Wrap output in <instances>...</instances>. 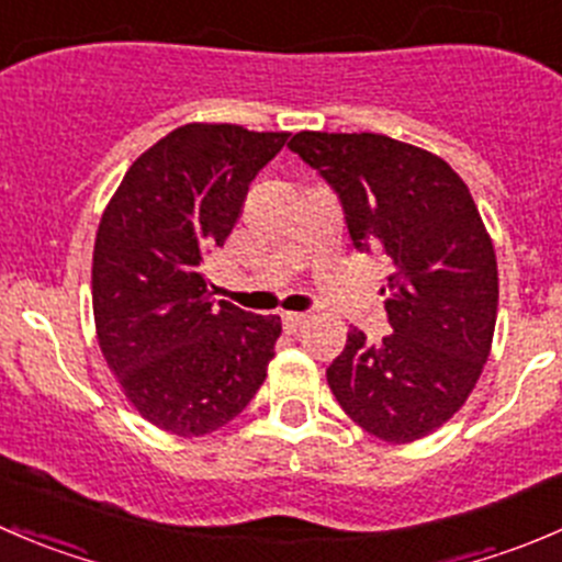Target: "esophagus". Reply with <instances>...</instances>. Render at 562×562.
Segmentation results:
<instances>
[{
	"instance_id": "obj_1",
	"label": "esophagus",
	"mask_w": 562,
	"mask_h": 562,
	"mask_svg": "<svg viewBox=\"0 0 562 562\" xmlns=\"http://www.w3.org/2000/svg\"><path fill=\"white\" fill-rule=\"evenodd\" d=\"M307 313H282V328H285V331H299V328L304 326V323H307Z\"/></svg>"
}]
</instances>
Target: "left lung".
I'll return each mask as SVG.
<instances>
[{
    "label": "left lung",
    "mask_w": 562,
    "mask_h": 562,
    "mask_svg": "<svg viewBox=\"0 0 562 562\" xmlns=\"http://www.w3.org/2000/svg\"><path fill=\"white\" fill-rule=\"evenodd\" d=\"M288 146L337 192L353 247L391 266V334L350 328L328 386L375 438H424L464 405L495 334L497 260L473 195L449 162L389 135L304 130Z\"/></svg>",
    "instance_id": "left-lung-1"
}]
</instances>
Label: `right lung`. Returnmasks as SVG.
<instances>
[{
  "mask_svg": "<svg viewBox=\"0 0 562 562\" xmlns=\"http://www.w3.org/2000/svg\"><path fill=\"white\" fill-rule=\"evenodd\" d=\"M285 140L239 124L176 127L130 166L100 220V350L135 411L166 432H214L263 386L280 317L214 302L203 255L225 245L249 181Z\"/></svg>",
  "mask_w": 562,
  "mask_h": 562,
  "instance_id": "right-lung-1",
  "label": "right lung"
}]
</instances>
